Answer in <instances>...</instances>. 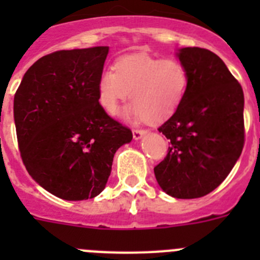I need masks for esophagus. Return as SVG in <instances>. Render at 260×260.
<instances>
[{
	"instance_id": "1",
	"label": "esophagus",
	"mask_w": 260,
	"mask_h": 260,
	"mask_svg": "<svg viewBox=\"0 0 260 260\" xmlns=\"http://www.w3.org/2000/svg\"><path fill=\"white\" fill-rule=\"evenodd\" d=\"M146 134H147V130H138L137 128V130L133 132V138H134L135 141H139V139H142Z\"/></svg>"
}]
</instances>
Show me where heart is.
Returning a JSON list of instances; mask_svg holds the SVG:
<instances>
[{
	"mask_svg": "<svg viewBox=\"0 0 260 260\" xmlns=\"http://www.w3.org/2000/svg\"><path fill=\"white\" fill-rule=\"evenodd\" d=\"M189 84V70L178 59L128 54L114 61L113 71L99 75L96 93L100 107L108 114H116L130 92L133 104L126 108L123 116L158 123L180 109Z\"/></svg>",
	"mask_w": 260,
	"mask_h": 260,
	"instance_id": "b5f03b06",
	"label": "heart"
}]
</instances>
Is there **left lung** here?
Segmentation results:
<instances>
[{
	"instance_id": "obj_1",
	"label": "left lung",
	"mask_w": 260,
	"mask_h": 260,
	"mask_svg": "<svg viewBox=\"0 0 260 260\" xmlns=\"http://www.w3.org/2000/svg\"><path fill=\"white\" fill-rule=\"evenodd\" d=\"M187 68V95L158 127L171 139L167 157L156 165L158 186L173 198L210 194L226 178L245 142L243 91L219 56L203 48L176 53Z\"/></svg>"
}]
</instances>
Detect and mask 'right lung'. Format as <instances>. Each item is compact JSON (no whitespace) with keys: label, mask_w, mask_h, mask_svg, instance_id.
I'll use <instances>...</instances> for the list:
<instances>
[{"label":"right lung","mask_w":260,"mask_h":260,"mask_svg":"<svg viewBox=\"0 0 260 260\" xmlns=\"http://www.w3.org/2000/svg\"><path fill=\"white\" fill-rule=\"evenodd\" d=\"M108 47L58 50L23 75L14 121L23 164L39 185L65 201L104 190L116 151L133 133L100 107L96 82Z\"/></svg>","instance_id":"right-lung-1"}]
</instances>
